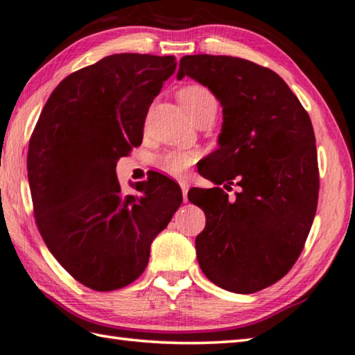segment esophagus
Masks as SVG:
<instances>
[{
  "instance_id": "34e87169",
  "label": "esophagus",
  "mask_w": 355,
  "mask_h": 355,
  "mask_svg": "<svg viewBox=\"0 0 355 355\" xmlns=\"http://www.w3.org/2000/svg\"><path fill=\"white\" fill-rule=\"evenodd\" d=\"M180 187H182V192H183V200L184 203H187V191H189V183L184 182V180H180Z\"/></svg>"
}]
</instances>
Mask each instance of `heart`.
<instances>
[{
    "instance_id": "obj_1",
    "label": "heart",
    "mask_w": 355,
    "mask_h": 355,
    "mask_svg": "<svg viewBox=\"0 0 355 355\" xmlns=\"http://www.w3.org/2000/svg\"><path fill=\"white\" fill-rule=\"evenodd\" d=\"M178 98L192 121H197L200 116L215 115L217 112V98L209 89L201 85L184 86L180 90ZM198 155L197 150H169L157 158L155 166L168 175L178 177L197 162Z\"/></svg>"
}]
</instances>
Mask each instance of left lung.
Here are the masks:
<instances>
[{"mask_svg":"<svg viewBox=\"0 0 355 355\" xmlns=\"http://www.w3.org/2000/svg\"><path fill=\"white\" fill-rule=\"evenodd\" d=\"M191 76L223 106L220 148L203 177L241 187H193L187 198L206 215L196 239L198 265L217 286L252 294L283 279L308 239L318 200L311 118L280 75L226 55H186L177 78Z\"/></svg>","mask_w":355,"mask_h":355,"instance_id":"left-lung-1","label":"left lung"}]
</instances>
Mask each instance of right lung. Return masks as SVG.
I'll return each instance as SVG.
<instances>
[{"instance_id":"1","label":"right lung","mask_w":355,"mask_h":355,"mask_svg":"<svg viewBox=\"0 0 355 355\" xmlns=\"http://www.w3.org/2000/svg\"><path fill=\"white\" fill-rule=\"evenodd\" d=\"M175 57L115 53L66 76L49 96L27 152L35 221L76 282L107 293L148 266L150 243L183 201L155 172L124 196L116 162L141 144L144 120Z\"/></svg>"}]
</instances>
